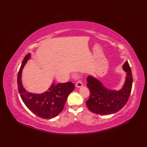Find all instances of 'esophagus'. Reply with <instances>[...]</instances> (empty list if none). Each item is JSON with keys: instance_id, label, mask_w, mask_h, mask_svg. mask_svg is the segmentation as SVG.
Returning <instances> with one entry per match:
<instances>
[{"instance_id": "obj_1", "label": "esophagus", "mask_w": 147, "mask_h": 147, "mask_svg": "<svg viewBox=\"0 0 147 147\" xmlns=\"http://www.w3.org/2000/svg\"><path fill=\"white\" fill-rule=\"evenodd\" d=\"M75 86H76L77 88H81V87L83 86V83H82V82L78 81V82L77 83V84H76V85H75Z\"/></svg>"}]
</instances>
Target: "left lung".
<instances>
[{
	"label": "left lung",
	"mask_w": 147,
	"mask_h": 147,
	"mask_svg": "<svg viewBox=\"0 0 147 147\" xmlns=\"http://www.w3.org/2000/svg\"><path fill=\"white\" fill-rule=\"evenodd\" d=\"M123 69L126 72V78L119 90H110L92 75L88 77L87 87L90 90V96L86 104L92 112L99 115L113 114L127 103L132 85V72L127 61L123 64Z\"/></svg>",
	"instance_id": "left-lung-1"
}]
</instances>
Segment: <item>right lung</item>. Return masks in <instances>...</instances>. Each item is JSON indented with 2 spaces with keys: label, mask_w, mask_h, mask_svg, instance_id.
Returning <instances> with one entry per match:
<instances>
[{
  "label": "right lung",
  "mask_w": 147,
  "mask_h": 147,
  "mask_svg": "<svg viewBox=\"0 0 147 147\" xmlns=\"http://www.w3.org/2000/svg\"><path fill=\"white\" fill-rule=\"evenodd\" d=\"M30 57V53L25 56L18 74L20 95L26 106L37 117L47 119L53 118L63 110L68 96L74 90V84L67 82L56 84L53 82L47 91L40 94L28 91L22 83V71Z\"/></svg>",
  "instance_id": "obj_1"
}]
</instances>
